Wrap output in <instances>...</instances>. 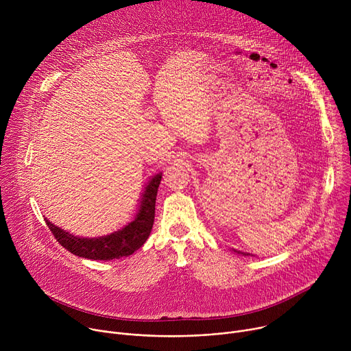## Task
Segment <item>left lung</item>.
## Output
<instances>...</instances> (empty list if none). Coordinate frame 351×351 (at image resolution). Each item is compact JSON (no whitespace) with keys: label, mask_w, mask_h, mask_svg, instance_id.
I'll return each mask as SVG.
<instances>
[{"label":"left lung","mask_w":351,"mask_h":351,"mask_svg":"<svg viewBox=\"0 0 351 351\" xmlns=\"http://www.w3.org/2000/svg\"><path fill=\"white\" fill-rule=\"evenodd\" d=\"M237 253H239V254H243V253H240V252H237ZM244 256H247V254H244Z\"/></svg>","instance_id":"8db88e82"}]
</instances>
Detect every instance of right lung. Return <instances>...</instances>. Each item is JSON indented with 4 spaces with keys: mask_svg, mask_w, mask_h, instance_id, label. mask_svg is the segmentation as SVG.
Returning a JSON list of instances; mask_svg holds the SVG:
<instances>
[{
    "mask_svg": "<svg viewBox=\"0 0 351 351\" xmlns=\"http://www.w3.org/2000/svg\"><path fill=\"white\" fill-rule=\"evenodd\" d=\"M161 178L162 173H157L148 182L134 219L111 234L91 239L77 237L56 226L48 219H45V223L58 243L77 257L99 261L128 257L140 248L152 233L156 217V198Z\"/></svg>",
    "mask_w": 351,
    "mask_h": 351,
    "instance_id": "obj_1",
    "label": "right lung"
}]
</instances>
